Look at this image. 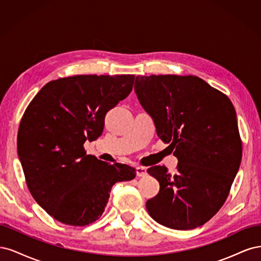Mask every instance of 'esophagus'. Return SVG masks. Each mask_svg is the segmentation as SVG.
<instances>
[{
    "label": "esophagus",
    "mask_w": 261,
    "mask_h": 261,
    "mask_svg": "<svg viewBox=\"0 0 261 261\" xmlns=\"http://www.w3.org/2000/svg\"><path fill=\"white\" fill-rule=\"evenodd\" d=\"M136 174H137V176H139V177L146 176V175H147V169L144 168V167H138V168H136Z\"/></svg>",
    "instance_id": "esophagus-1"
}]
</instances>
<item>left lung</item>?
<instances>
[{"instance_id": "8db88e82", "label": "left lung", "mask_w": 261, "mask_h": 261, "mask_svg": "<svg viewBox=\"0 0 261 261\" xmlns=\"http://www.w3.org/2000/svg\"><path fill=\"white\" fill-rule=\"evenodd\" d=\"M135 92L152 117L156 135L177 160L147 172L160 191L147 200L148 213L173 230H192L223 206L242 160V140L231 100L197 76H136Z\"/></svg>"}]
</instances>
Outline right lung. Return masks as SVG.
Returning a JSON list of instances; mask_svg holds the SVG:
<instances>
[{
    "label": "right lung",
    "mask_w": 261,
    "mask_h": 261,
    "mask_svg": "<svg viewBox=\"0 0 261 261\" xmlns=\"http://www.w3.org/2000/svg\"><path fill=\"white\" fill-rule=\"evenodd\" d=\"M134 75H76L44 85L27 107L17 151L34 199L60 222L85 226L98 220L117 181L135 178L127 164L87 154L85 141L103 132L109 110L128 96Z\"/></svg>",
    "instance_id": "right-lung-1"
}]
</instances>
